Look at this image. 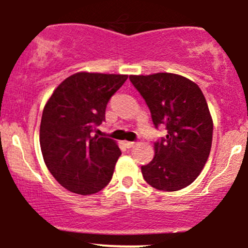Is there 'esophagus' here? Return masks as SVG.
<instances>
[{
  "mask_svg": "<svg viewBox=\"0 0 248 248\" xmlns=\"http://www.w3.org/2000/svg\"><path fill=\"white\" fill-rule=\"evenodd\" d=\"M124 145H126L127 149H132V147H134L137 145L136 141H126L124 142Z\"/></svg>",
  "mask_w": 248,
  "mask_h": 248,
  "instance_id": "esophagus-1",
  "label": "esophagus"
}]
</instances>
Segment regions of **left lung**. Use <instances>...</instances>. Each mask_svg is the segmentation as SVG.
Here are the masks:
<instances>
[{"instance_id": "1", "label": "left lung", "mask_w": 248, "mask_h": 248, "mask_svg": "<svg viewBox=\"0 0 248 248\" xmlns=\"http://www.w3.org/2000/svg\"><path fill=\"white\" fill-rule=\"evenodd\" d=\"M129 80L146 102L155 127L167 129L155 142L154 159L141 167L145 181L159 191L185 188L201 174L211 150L214 124L202 90L171 73Z\"/></svg>"}]
</instances>
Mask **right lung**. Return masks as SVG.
<instances>
[{
  "label": "right lung",
  "instance_id": "right-lung-1",
  "mask_svg": "<svg viewBox=\"0 0 248 248\" xmlns=\"http://www.w3.org/2000/svg\"><path fill=\"white\" fill-rule=\"evenodd\" d=\"M127 78L73 74L44 107L39 129L44 162L57 182L73 193H97L111 180L121 150L112 139L91 133L106 121L107 104Z\"/></svg>",
  "mask_w": 248,
  "mask_h": 248
}]
</instances>
